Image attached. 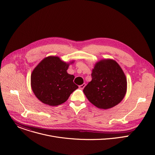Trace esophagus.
I'll list each match as a JSON object with an SVG mask.
<instances>
[{"mask_svg":"<svg viewBox=\"0 0 155 155\" xmlns=\"http://www.w3.org/2000/svg\"><path fill=\"white\" fill-rule=\"evenodd\" d=\"M86 86V84H85V83H83V84H82L81 85H80L79 86V87H80V89H81V90H83V88L84 87V86Z\"/></svg>","mask_w":155,"mask_h":155,"instance_id":"1","label":"esophagus"}]
</instances>
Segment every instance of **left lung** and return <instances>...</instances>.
<instances>
[{
  "label": "left lung",
  "instance_id": "left-lung-1",
  "mask_svg": "<svg viewBox=\"0 0 155 155\" xmlns=\"http://www.w3.org/2000/svg\"><path fill=\"white\" fill-rule=\"evenodd\" d=\"M91 77L92 80L84 87L83 93L94 106L108 109L123 99L127 91V80L115 60L104 59L97 62Z\"/></svg>",
  "mask_w": 155,
  "mask_h": 155
}]
</instances>
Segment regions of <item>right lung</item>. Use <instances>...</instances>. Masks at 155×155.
I'll return each instance as SVG.
<instances>
[{
  "label": "right lung",
  "instance_id": "obj_1",
  "mask_svg": "<svg viewBox=\"0 0 155 155\" xmlns=\"http://www.w3.org/2000/svg\"><path fill=\"white\" fill-rule=\"evenodd\" d=\"M74 61L67 63L59 57L50 56L41 60L31 76L32 90L42 103L57 106L64 103L78 87L73 80L74 75L67 70Z\"/></svg>",
  "mask_w": 155,
  "mask_h": 155
}]
</instances>
